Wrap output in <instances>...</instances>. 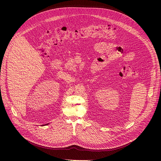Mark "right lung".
Segmentation results:
<instances>
[{
  "instance_id": "add662e5",
  "label": "right lung",
  "mask_w": 161,
  "mask_h": 161,
  "mask_svg": "<svg viewBox=\"0 0 161 161\" xmlns=\"http://www.w3.org/2000/svg\"><path fill=\"white\" fill-rule=\"evenodd\" d=\"M47 124H46V125H47Z\"/></svg>"
}]
</instances>
